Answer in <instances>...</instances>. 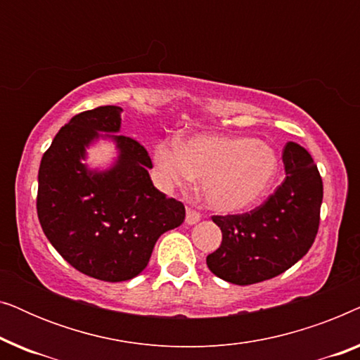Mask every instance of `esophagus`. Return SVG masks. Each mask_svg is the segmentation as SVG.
<instances>
[{"label": "esophagus", "instance_id": "esophagus-1", "mask_svg": "<svg viewBox=\"0 0 360 360\" xmlns=\"http://www.w3.org/2000/svg\"><path fill=\"white\" fill-rule=\"evenodd\" d=\"M200 218H201V214L198 213V211L193 210V208H190V206H186V218H185L186 224H195V223H198Z\"/></svg>", "mask_w": 360, "mask_h": 360}]
</instances>
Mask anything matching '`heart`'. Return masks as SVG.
I'll return each instance as SVG.
<instances>
[{
	"instance_id": "heart-1",
	"label": "heart",
	"mask_w": 360,
	"mask_h": 360,
	"mask_svg": "<svg viewBox=\"0 0 360 360\" xmlns=\"http://www.w3.org/2000/svg\"><path fill=\"white\" fill-rule=\"evenodd\" d=\"M155 165L167 185L185 188L201 180L210 208L236 213L254 205L277 175L278 159L267 142L240 136L198 134L184 144H160Z\"/></svg>"
}]
</instances>
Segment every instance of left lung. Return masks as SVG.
I'll return each instance as SVG.
<instances>
[{
    "mask_svg": "<svg viewBox=\"0 0 360 360\" xmlns=\"http://www.w3.org/2000/svg\"><path fill=\"white\" fill-rule=\"evenodd\" d=\"M285 180L249 213L211 216L223 233L221 245L206 257L216 277L236 285L274 278L311 248L319 228L323 180L307 149L287 142Z\"/></svg>",
    "mask_w": 360,
    "mask_h": 360,
    "instance_id": "obj_1",
    "label": "left lung"
}]
</instances>
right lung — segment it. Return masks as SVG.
I'll return each instance as SVG.
<instances>
[{"instance_id": "1", "label": "right lung", "mask_w": 360, "mask_h": 360, "mask_svg": "<svg viewBox=\"0 0 360 360\" xmlns=\"http://www.w3.org/2000/svg\"><path fill=\"white\" fill-rule=\"evenodd\" d=\"M121 112L120 106H98L73 116L39 167L44 234L72 267L105 282L139 275L157 239L185 219L184 203L152 184L149 152L132 137L112 136L120 159L111 170L91 172L80 162L98 131H120Z\"/></svg>"}]
</instances>
